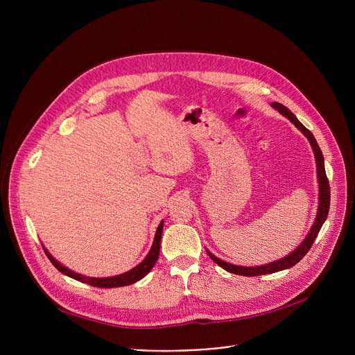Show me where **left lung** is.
I'll return each mask as SVG.
<instances>
[{
    "label": "left lung",
    "mask_w": 355,
    "mask_h": 355,
    "mask_svg": "<svg viewBox=\"0 0 355 355\" xmlns=\"http://www.w3.org/2000/svg\"><path fill=\"white\" fill-rule=\"evenodd\" d=\"M272 106L275 109H277L279 112H281L282 115H285L297 129L302 130V134L309 139L311 145H312V149H313V154H315V159H316V173H318V182H320V206H318V213H316V218H315V223L311 229V232L308 233L306 239L302 241V243L300 245V248H296L292 253H289L288 256H285L284 259L281 260H276V262L273 263H268V265H263V266H256V268H243V266H236V265H232V263H227L225 262V260H221L218 257H216L214 254H211L209 250V256L211 257V260L214 263H217L218 266H221L223 269H226L227 272H232V273H236V275H241V276H259V275H268V273H275V272H279V270H284V269H289L292 266H295L300 260H302V257L308 253V250L311 249V246L313 245V241L316 239V236H318L324 221L327 220V216H328V210H329V198H331V191H329V182H328V178H327V174H325V168H324V157H322V153H321V148L318 146V144H316L313 135L311 134V130L306 129L300 121L296 119V116L292 114V112L284 106L282 103H277V102H273Z\"/></svg>",
    "instance_id": "obj_1"
}]
</instances>
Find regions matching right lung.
<instances>
[{"mask_svg":"<svg viewBox=\"0 0 355 355\" xmlns=\"http://www.w3.org/2000/svg\"><path fill=\"white\" fill-rule=\"evenodd\" d=\"M162 226H164V221L159 223V226L157 229L155 233V239H154V245L149 250L148 256L142 260V262L135 266L134 269H130L126 273H122L119 276H112V277H89L85 275H79L76 272H71L70 269L64 268L63 265H60L58 260H55L44 248V253L47 254V257L50 259V262L53 263V266L58 269L59 272H62L66 276H70L73 279H76L79 282H85L90 286H96V288H118V286H126L130 284H135L139 279H142L149 270H151L155 265V262L158 260L159 256V246H161V234H162Z\"/></svg>","mask_w":355,"mask_h":355,"instance_id":"right-lung-1","label":"right lung"}]
</instances>
